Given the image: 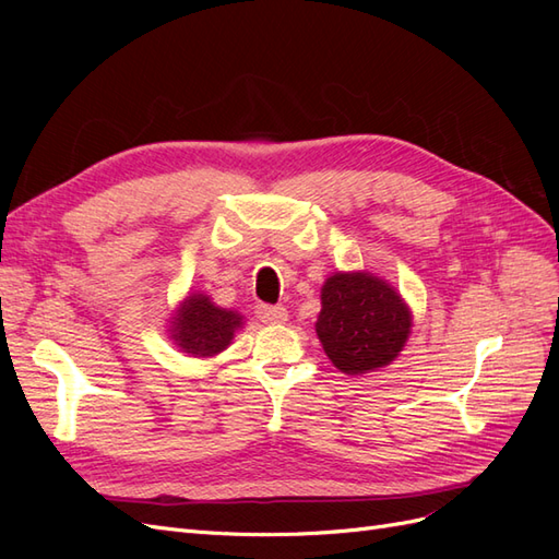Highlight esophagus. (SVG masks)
<instances>
[{
    "label": "esophagus",
    "instance_id": "34e87169",
    "mask_svg": "<svg viewBox=\"0 0 559 559\" xmlns=\"http://www.w3.org/2000/svg\"><path fill=\"white\" fill-rule=\"evenodd\" d=\"M257 317L263 321V324H284L289 319V312L282 306H261L257 310Z\"/></svg>",
    "mask_w": 559,
    "mask_h": 559
}]
</instances>
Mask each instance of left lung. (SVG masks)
<instances>
[{
  "label": "left lung",
  "mask_w": 559,
  "mask_h": 559,
  "mask_svg": "<svg viewBox=\"0 0 559 559\" xmlns=\"http://www.w3.org/2000/svg\"><path fill=\"white\" fill-rule=\"evenodd\" d=\"M411 308L392 284L370 273H335L321 286L317 335L345 376L392 364L411 335Z\"/></svg>",
  "instance_id": "left-lung-1"
}]
</instances>
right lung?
<instances>
[{
    "mask_svg": "<svg viewBox=\"0 0 559 559\" xmlns=\"http://www.w3.org/2000/svg\"><path fill=\"white\" fill-rule=\"evenodd\" d=\"M242 314L218 308L205 294L186 296L170 321V337L189 357H216L242 329Z\"/></svg>",
    "mask_w": 559,
    "mask_h": 559,
    "instance_id": "obj_1",
    "label": "right lung"
}]
</instances>
